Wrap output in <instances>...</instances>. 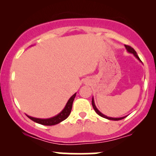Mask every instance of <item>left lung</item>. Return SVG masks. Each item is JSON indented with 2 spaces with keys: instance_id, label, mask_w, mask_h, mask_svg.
Here are the masks:
<instances>
[{
  "instance_id": "8db88e82",
  "label": "left lung",
  "mask_w": 156,
  "mask_h": 156,
  "mask_svg": "<svg viewBox=\"0 0 156 156\" xmlns=\"http://www.w3.org/2000/svg\"><path fill=\"white\" fill-rule=\"evenodd\" d=\"M125 48H126V50H127V51L128 52V53H132V54H133V55L134 56L136 57V58H137L138 60L139 61V62H141V61L140 60V58H139V57L138 56V55H137V53H136V52L135 51V50L133 49V48H131L130 47V46H128V45H125ZM92 106H93V108L94 109V111H95V112L97 113V114H98V115H100L101 116V117H104V118H105V119H110V120H120V119H124L125 117H126L127 116H125V117H107V116H105V115H104V114H102V113L100 112L99 110H98V108H97V107H96V105H95V104H94V98H92Z\"/></svg>"
}]
</instances>
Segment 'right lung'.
Here are the masks:
<instances>
[{
	"instance_id": "right-lung-1",
	"label": "right lung",
	"mask_w": 156,
	"mask_h": 156,
	"mask_svg": "<svg viewBox=\"0 0 156 156\" xmlns=\"http://www.w3.org/2000/svg\"><path fill=\"white\" fill-rule=\"evenodd\" d=\"M76 96V93H75L68 100L67 104H66L65 107H64L63 110L59 114H58L57 115L54 116V117L48 118V119H40V118H36L31 117V116H26L29 119H31V120H33L35 122L39 123V124L43 125H54L56 124H58L61 122L64 121V119H66L67 118L69 117V115L70 114L71 110H72L73 107V101H74L75 98Z\"/></svg>"
}]
</instances>
